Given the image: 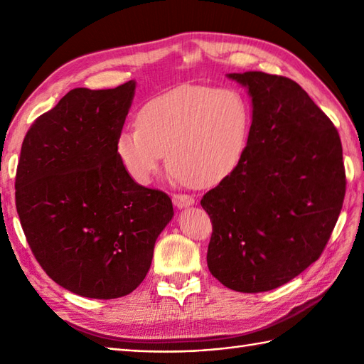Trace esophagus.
<instances>
[{
	"label": "esophagus",
	"instance_id": "esophagus-1",
	"mask_svg": "<svg viewBox=\"0 0 364 364\" xmlns=\"http://www.w3.org/2000/svg\"><path fill=\"white\" fill-rule=\"evenodd\" d=\"M172 200H173V205L176 208H188L191 205H194V202H196L194 197L186 196V194H173Z\"/></svg>",
	"mask_w": 364,
	"mask_h": 364
}]
</instances>
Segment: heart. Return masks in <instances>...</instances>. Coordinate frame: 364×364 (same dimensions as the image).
Wrapping results in <instances>:
<instances>
[{
    "label": "heart",
    "instance_id": "heart-1",
    "mask_svg": "<svg viewBox=\"0 0 364 364\" xmlns=\"http://www.w3.org/2000/svg\"><path fill=\"white\" fill-rule=\"evenodd\" d=\"M250 127V106L241 92L181 86L141 107L137 127L119 131L115 153L139 184L151 183L167 153L176 180L214 186L242 164Z\"/></svg>",
    "mask_w": 364,
    "mask_h": 364
}]
</instances>
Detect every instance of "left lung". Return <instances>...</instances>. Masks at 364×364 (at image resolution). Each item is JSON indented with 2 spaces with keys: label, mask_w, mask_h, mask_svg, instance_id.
<instances>
[{
  "label": "left lung",
  "mask_w": 364,
  "mask_h": 364,
  "mask_svg": "<svg viewBox=\"0 0 364 364\" xmlns=\"http://www.w3.org/2000/svg\"><path fill=\"white\" fill-rule=\"evenodd\" d=\"M249 89L252 127L242 164L206 192L210 272L237 292L291 282L321 257L341 213L346 170L338 129L296 81L230 73Z\"/></svg>",
  "instance_id": "left-lung-1"
}]
</instances>
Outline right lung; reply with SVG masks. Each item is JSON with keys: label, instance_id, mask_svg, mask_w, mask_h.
<instances>
[{"label": "right lung", "instance_id": "right-lung-1", "mask_svg": "<svg viewBox=\"0 0 364 364\" xmlns=\"http://www.w3.org/2000/svg\"><path fill=\"white\" fill-rule=\"evenodd\" d=\"M134 89H73L21 145L15 205L26 241L46 275L82 297L133 292L173 218L166 192L137 184L115 153Z\"/></svg>", "mask_w": 364, "mask_h": 364}]
</instances>
